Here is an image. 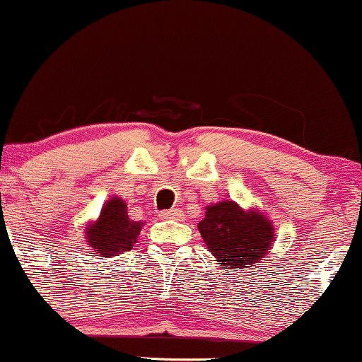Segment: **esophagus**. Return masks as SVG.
Here are the masks:
<instances>
[{"label": "esophagus", "mask_w": 362, "mask_h": 362, "mask_svg": "<svg viewBox=\"0 0 362 362\" xmlns=\"http://www.w3.org/2000/svg\"><path fill=\"white\" fill-rule=\"evenodd\" d=\"M165 219H173V221H180L184 214H182L180 209H170V211H165L162 214Z\"/></svg>", "instance_id": "esophagus-1"}]
</instances>
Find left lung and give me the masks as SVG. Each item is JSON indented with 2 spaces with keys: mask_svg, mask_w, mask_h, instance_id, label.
<instances>
[{
  "mask_svg": "<svg viewBox=\"0 0 362 362\" xmlns=\"http://www.w3.org/2000/svg\"><path fill=\"white\" fill-rule=\"evenodd\" d=\"M197 228L209 252L229 269L256 264L273 241V228L267 217L258 211H243L233 200L209 206Z\"/></svg>",
  "mask_w": 362,
  "mask_h": 362,
  "instance_id": "8db88e82",
  "label": "left lung"
}]
</instances>
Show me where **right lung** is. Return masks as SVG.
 I'll return each instance as SVG.
<instances>
[{"mask_svg": "<svg viewBox=\"0 0 362 362\" xmlns=\"http://www.w3.org/2000/svg\"><path fill=\"white\" fill-rule=\"evenodd\" d=\"M141 226L143 223L129 219L123 200L112 197L104 204L99 219L87 228V243L94 255L117 256L132 250Z\"/></svg>", "mask_w": 362, "mask_h": 362, "instance_id": "add662e5", "label": "right lung"}]
</instances>
